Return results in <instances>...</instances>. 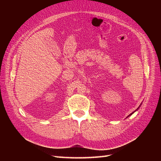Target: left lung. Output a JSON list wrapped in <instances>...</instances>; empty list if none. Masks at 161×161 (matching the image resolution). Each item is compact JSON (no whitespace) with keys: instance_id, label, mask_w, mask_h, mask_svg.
<instances>
[{"instance_id":"obj_1","label":"left lung","mask_w":161,"mask_h":161,"mask_svg":"<svg viewBox=\"0 0 161 161\" xmlns=\"http://www.w3.org/2000/svg\"><path fill=\"white\" fill-rule=\"evenodd\" d=\"M140 105H141V104H140ZM140 106H139V107H138V109H136V111H133V112H132V113H131V114H130V115H128V116H127V118H128V117H129V116H130V115H132V114H134V112H135V111H137V110H138V109H139V108H140Z\"/></svg>"}]
</instances>
